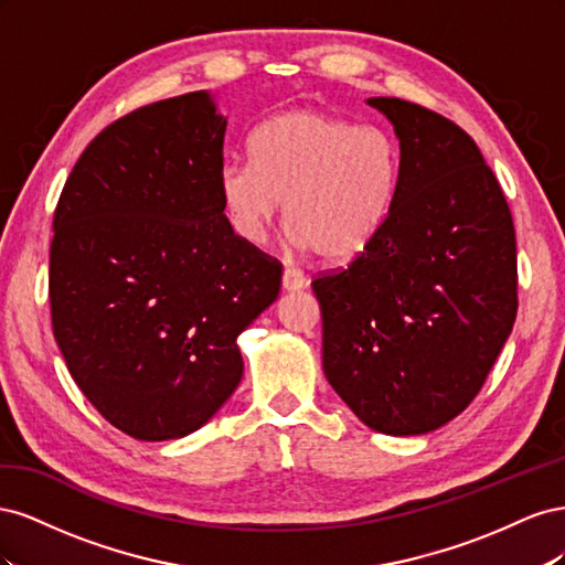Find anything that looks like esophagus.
I'll list each match as a JSON object with an SVG mask.
<instances>
[{"instance_id":"34e87169","label":"esophagus","mask_w":565,"mask_h":565,"mask_svg":"<svg viewBox=\"0 0 565 565\" xmlns=\"http://www.w3.org/2000/svg\"><path fill=\"white\" fill-rule=\"evenodd\" d=\"M306 287V276L297 268H285L282 270V289L285 292H301Z\"/></svg>"}]
</instances>
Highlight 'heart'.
Returning a JSON list of instances; mask_svg holds the SVG:
<instances>
[{
    "mask_svg": "<svg viewBox=\"0 0 565 565\" xmlns=\"http://www.w3.org/2000/svg\"><path fill=\"white\" fill-rule=\"evenodd\" d=\"M396 183L398 146L386 129L316 108L266 119L249 136V162L226 164L216 181L241 241L262 245L285 207L295 245L332 266L353 264L377 241Z\"/></svg>",
    "mask_w": 565,
    "mask_h": 565,
    "instance_id": "obj_1",
    "label": "heart"
}]
</instances>
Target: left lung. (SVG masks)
<instances>
[{
	"label": "left lung",
	"instance_id": "obj_1",
	"mask_svg": "<svg viewBox=\"0 0 565 565\" xmlns=\"http://www.w3.org/2000/svg\"><path fill=\"white\" fill-rule=\"evenodd\" d=\"M398 139L396 198L377 241L311 282L322 370L370 429L422 436L455 419L516 320V235L467 131L401 98H367Z\"/></svg>",
	"mask_w": 565,
	"mask_h": 565
}]
</instances>
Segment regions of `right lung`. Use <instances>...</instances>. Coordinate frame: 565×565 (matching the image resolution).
<instances>
[{"mask_svg":"<svg viewBox=\"0 0 565 565\" xmlns=\"http://www.w3.org/2000/svg\"><path fill=\"white\" fill-rule=\"evenodd\" d=\"M228 117L210 92L146 106L82 152L54 214L49 301L67 372L136 440L198 431L243 380L237 337L280 264L224 216Z\"/></svg>","mask_w":565,"mask_h":565,"instance_id":"right-lung-1","label":"right lung"}]
</instances>
